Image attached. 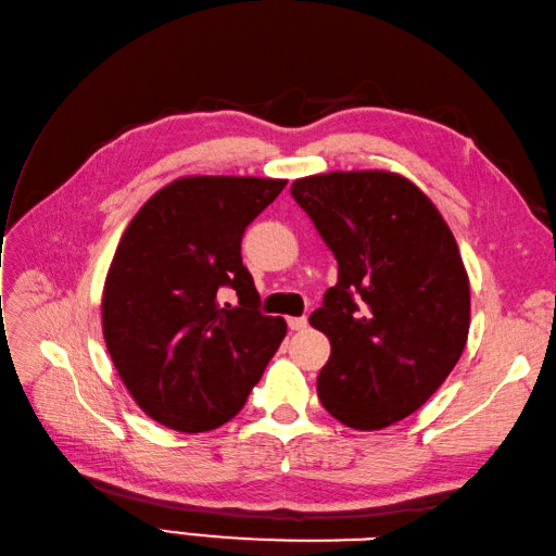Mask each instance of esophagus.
<instances>
[{"label": "esophagus", "mask_w": 556, "mask_h": 556, "mask_svg": "<svg viewBox=\"0 0 556 556\" xmlns=\"http://www.w3.org/2000/svg\"><path fill=\"white\" fill-rule=\"evenodd\" d=\"M289 329L291 331H303L307 327V319L305 317H289Z\"/></svg>", "instance_id": "34e87169"}]
</instances>
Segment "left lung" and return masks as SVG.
<instances>
[{
  "mask_svg": "<svg viewBox=\"0 0 556 556\" xmlns=\"http://www.w3.org/2000/svg\"><path fill=\"white\" fill-rule=\"evenodd\" d=\"M295 203L339 263L309 325L331 343L317 395L331 417L377 431L419 409L469 337V277L426 193L386 170L295 179Z\"/></svg>",
  "mask_w": 556,
  "mask_h": 556,
  "instance_id": "8db88e82",
  "label": "left lung"
}]
</instances>
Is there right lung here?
Instances as JSON below:
<instances>
[{
	"mask_svg": "<svg viewBox=\"0 0 556 556\" xmlns=\"http://www.w3.org/2000/svg\"><path fill=\"white\" fill-rule=\"evenodd\" d=\"M287 179L193 175L141 205L109 267L103 341L125 389L167 429L201 433L229 421L287 337L263 315L241 237ZM231 288L238 305L219 306Z\"/></svg>",
	"mask_w": 556,
	"mask_h": 556,
	"instance_id": "1",
	"label": "right lung"
}]
</instances>
